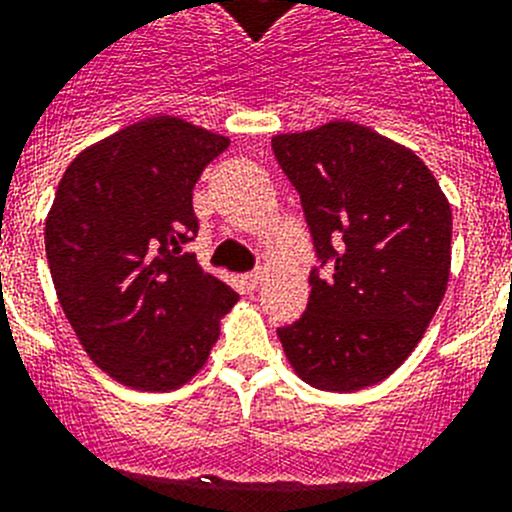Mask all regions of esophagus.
<instances>
[{
  "mask_svg": "<svg viewBox=\"0 0 512 512\" xmlns=\"http://www.w3.org/2000/svg\"><path fill=\"white\" fill-rule=\"evenodd\" d=\"M242 281H244V286L250 288V291H255V288L260 286V281H262V270H255V273H247L242 278Z\"/></svg>",
  "mask_w": 512,
  "mask_h": 512,
  "instance_id": "34e87169",
  "label": "esophagus"
}]
</instances>
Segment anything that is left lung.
Masks as SVG:
<instances>
[{"label":"left lung","instance_id":"obj_1","mask_svg":"<svg viewBox=\"0 0 512 512\" xmlns=\"http://www.w3.org/2000/svg\"><path fill=\"white\" fill-rule=\"evenodd\" d=\"M299 190L324 275L304 317L281 327L314 389L348 391L397 371L428 330L451 275V203L415 151L353 121L273 136Z\"/></svg>","mask_w":512,"mask_h":512}]
</instances>
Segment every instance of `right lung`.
<instances>
[{
  "label": "right lung",
  "instance_id": "add662e5",
  "mask_svg": "<svg viewBox=\"0 0 512 512\" xmlns=\"http://www.w3.org/2000/svg\"><path fill=\"white\" fill-rule=\"evenodd\" d=\"M229 146L154 115L87 146L46 219V257L92 361L139 391H172L206 366L239 296L182 247L198 234L193 188Z\"/></svg>",
  "mask_w": 512,
  "mask_h": 512
}]
</instances>
